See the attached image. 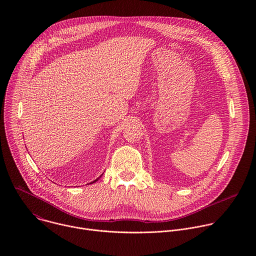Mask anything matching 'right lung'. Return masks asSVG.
Segmentation results:
<instances>
[{
    "label": "right lung",
    "instance_id": "obj_1",
    "mask_svg": "<svg viewBox=\"0 0 256 256\" xmlns=\"http://www.w3.org/2000/svg\"><path fill=\"white\" fill-rule=\"evenodd\" d=\"M97 180H98V178H97V179H95V180H94V181H93V182H91V184H94V182H96V181H97Z\"/></svg>",
    "mask_w": 256,
    "mask_h": 256
}]
</instances>
